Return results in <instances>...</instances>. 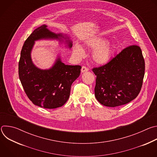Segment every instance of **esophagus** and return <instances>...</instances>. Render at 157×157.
Segmentation results:
<instances>
[{
  "label": "esophagus",
  "mask_w": 157,
  "mask_h": 157,
  "mask_svg": "<svg viewBox=\"0 0 157 157\" xmlns=\"http://www.w3.org/2000/svg\"><path fill=\"white\" fill-rule=\"evenodd\" d=\"M88 71V68H86V66H82V68H81V73H84V72H86V71Z\"/></svg>",
  "instance_id": "esophagus-1"
}]
</instances>
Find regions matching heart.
I'll use <instances>...</instances> for the list:
<instances>
[{
	"label": "heart",
	"instance_id": "heart-1",
	"mask_svg": "<svg viewBox=\"0 0 157 157\" xmlns=\"http://www.w3.org/2000/svg\"><path fill=\"white\" fill-rule=\"evenodd\" d=\"M88 48L95 50L92 54L93 60L98 64H105L108 63L113 56L114 47L113 44L104 38H96L87 43ZM75 55L81 58L84 55L82 48L79 45H76L73 48Z\"/></svg>",
	"mask_w": 157,
	"mask_h": 157
}]
</instances>
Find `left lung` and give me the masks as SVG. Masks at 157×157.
<instances>
[{"label": "left lung", "mask_w": 157, "mask_h": 157, "mask_svg": "<svg viewBox=\"0 0 157 157\" xmlns=\"http://www.w3.org/2000/svg\"><path fill=\"white\" fill-rule=\"evenodd\" d=\"M93 71L96 76V99L103 105L126 104L139 95L145 75V61L139 46L124 49L107 64Z\"/></svg>", "instance_id": "obj_1"}]
</instances>
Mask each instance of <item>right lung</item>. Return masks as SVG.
Listing matches in <instances>:
<instances>
[{
  "label": "right lung",
  "mask_w": 157,
  "mask_h": 157,
  "mask_svg": "<svg viewBox=\"0 0 157 157\" xmlns=\"http://www.w3.org/2000/svg\"><path fill=\"white\" fill-rule=\"evenodd\" d=\"M57 40L65 47L73 46L70 36L66 33H55L47 25L36 29L22 47L18 63V75L21 85L30 100L36 105L45 109H56L63 105L70 98L71 86L79 76L81 66L66 65L58 55L49 69H40L33 63L31 53L36 41Z\"/></svg>",
  "instance_id": "obj_1"
}]
</instances>
